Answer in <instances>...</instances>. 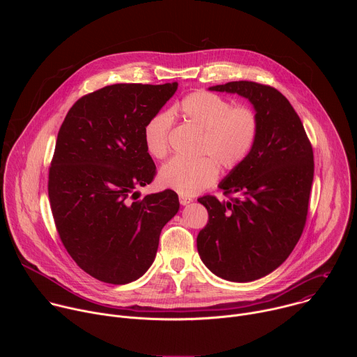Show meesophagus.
Wrapping results in <instances>:
<instances>
[{"label":"esophagus","instance_id":"obj_1","mask_svg":"<svg viewBox=\"0 0 357 357\" xmlns=\"http://www.w3.org/2000/svg\"><path fill=\"white\" fill-rule=\"evenodd\" d=\"M192 202V199L190 197H186V196H179V203H181V205L182 206H186V205H189V203Z\"/></svg>","mask_w":357,"mask_h":357}]
</instances>
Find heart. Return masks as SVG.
<instances>
[{"label":"heart","instance_id":"1","mask_svg":"<svg viewBox=\"0 0 357 357\" xmlns=\"http://www.w3.org/2000/svg\"><path fill=\"white\" fill-rule=\"evenodd\" d=\"M174 113L200 131L196 160L174 158L160 171V182L181 195L192 196L213 186L219 167L234 169L241 165L256 145L260 119L251 106L236 105L206 91L197 90L185 96L172 112L162 110L152 116L144 127V144L151 157L162 160L169 151Z\"/></svg>","mask_w":357,"mask_h":357}]
</instances>
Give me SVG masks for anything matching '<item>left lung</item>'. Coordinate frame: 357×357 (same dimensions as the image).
<instances>
[{
	"instance_id": "1",
	"label": "left lung",
	"mask_w": 357,
	"mask_h": 357,
	"mask_svg": "<svg viewBox=\"0 0 357 357\" xmlns=\"http://www.w3.org/2000/svg\"><path fill=\"white\" fill-rule=\"evenodd\" d=\"M248 98L260 131L247 160L219 185L229 197L197 199L209 220L196 238L202 261L234 282L259 280L280 267L307 223L314 181V151L302 121L275 87L229 82L211 87Z\"/></svg>"
}]
</instances>
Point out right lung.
I'll return each instance as SVG.
<instances>
[{
	"instance_id": "add662e5",
	"label": "right lung",
	"mask_w": 357,
	"mask_h": 357,
	"mask_svg": "<svg viewBox=\"0 0 357 357\" xmlns=\"http://www.w3.org/2000/svg\"><path fill=\"white\" fill-rule=\"evenodd\" d=\"M176 89V82L106 86L80 97L59 128L49 167L50 209L69 256L98 281L139 278L179 209L171 189L132 200L134 189L157 174L144 127Z\"/></svg>"
}]
</instances>
